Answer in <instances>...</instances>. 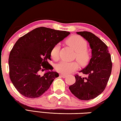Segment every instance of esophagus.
I'll return each mask as SVG.
<instances>
[{"label": "esophagus", "instance_id": "esophagus-1", "mask_svg": "<svg viewBox=\"0 0 121 121\" xmlns=\"http://www.w3.org/2000/svg\"><path fill=\"white\" fill-rule=\"evenodd\" d=\"M60 76L61 77H62V78H65V77H67V75H63V74H60Z\"/></svg>", "mask_w": 121, "mask_h": 121}]
</instances>
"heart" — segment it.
<instances>
[{"label": "heart", "instance_id": "obj_1", "mask_svg": "<svg viewBox=\"0 0 121 121\" xmlns=\"http://www.w3.org/2000/svg\"><path fill=\"white\" fill-rule=\"evenodd\" d=\"M67 44L76 52L77 60L82 65H85L89 62L90 59V53L87 50V42L84 39L78 35H73L69 37L66 41ZM60 46L56 44L53 47L51 52V57L55 60L59 59ZM78 68V64L76 61L68 62L61 61L56 67L58 72L62 74L67 75L72 73Z\"/></svg>", "mask_w": 121, "mask_h": 121}]
</instances>
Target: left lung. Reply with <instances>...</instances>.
<instances>
[{
    "mask_svg": "<svg viewBox=\"0 0 121 121\" xmlns=\"http://www.w3.org/2000/svg\"><path fill=\"white\" fill-rule=\"evenodd\" d=\"M76 33L89 43L92 56L89 64L79 71L86 77L76 75L75 83L69 89L79 99L89 100L100 95L107 85L112 72L111 56L107 46L95 35L88 31Z\"/></svg>",
    "mask_w": 121,
    "mask_h": 121,
    "instance_id": "1",
    "label": "left lung"
}]
</instances>
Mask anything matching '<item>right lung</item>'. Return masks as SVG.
Instances as JSON below:
<instances>
[{
	"mask_svg": "<svg viewBox=\"0 0 121 121\" xmlns=\"http://www.w3.org/2000/svg\"><path fill=\"white\" fill-rule=\"evenodd\" d=\"M70 32L39 27L17 40L9 60L10 79L20 93L29 98L39 97L48 90L59 73L48 62L56 45ZM46 70L43 75L41 71Z\"/></svg>",
	"mask_w": 121,
	"mask_h": 121,
	"instance_id": "1",
	"label": "right lung"
}]
</instances>
